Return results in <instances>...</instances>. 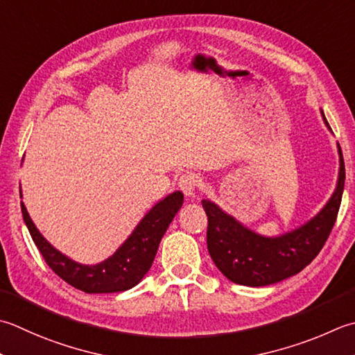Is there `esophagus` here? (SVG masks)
Listing matches in <instances>:
<instances>
[{
    "instance_id": "esophagus-1",
    "label": "esophagus",
    "mask_w": 355,
    "mask_h": 355,
    "mask_svg": "<svg viewBox=\"0 0 355 355\" xmlns=\"http://www.w3.org/2000/svg\"><path fill=\"white\" fill-rule=\"evenodd\" d=\"M178 186L186 196H196V192L198 191V187L201 186V178L198 177V173L192 172V171H186L178 178Z\"/></svg>"
}]
</instances>
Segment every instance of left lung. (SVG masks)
<instances>
[{"label": "left lung", "mask_w": 355, "mask_h": 355, "mask_svg": "<svg viewBox=\"0 0 355 355\" xmlns=\"http://www.w3.org/2000/svg\"><path fill=\"white\" fill-rule=\"evenodd\" d=\"M324 123L328 124L326 118ZM338 154V183L331 200L306 225L282 237L257 235L212 201H201L207 215V251L225 277L243 286H268L298 274L315 259L334 227L342 203L345 162L340 144Z\"/></svg>", "instance_id": "8db88e82"}]
</instances>
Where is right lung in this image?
I'll return each instance as SVG.
<instances>
[{
    "mask_svg": "<svg viewBox=\"0 0 355 355\" xmlns=\"http://www.w3.org/2000/svg\"><path fill=\"white\" fill-rule=\"evenodd\" d=\"M182 205V192H173L159 201L144 215L140 225L135 227L130 237L112 257L94 266L75 263L51 246V243H47L32 223L23 201H21V212H23L24 223L29 229L33 243L37 245L49 268L60 279L83 293L109 294L128 291L141 282L152 266L166 229Z\"/></svg>",
    "mask_w": 355,
    "mask_h": 355,
    "instance_id": "add662e5",
    "label": "right lung"
}]
</instances>
